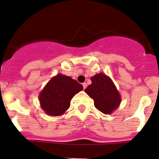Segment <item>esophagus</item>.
<instances>
[{"instance_id": "34e87169", "label": "esophagus", "mask_w": 159, "mask_h": 159, "mask_svg": "<svg viewBox=\"0 0 159 159\" xmlns=\"http://www.w3.org/2000/svg\"><path fill=\"white\" fill-rule=\"evenodd\" d=\"M83 88H84V89H85V88H87V84H86V83H84V84H83Z\"/></svg>"}]
</instances>
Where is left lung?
I'll return each mask as SVG.
<instances>
[{"instance_id": "1", "label": "left lung", "mask_w": 159, "mask_h": 159, "mask_svg": "<svg viewBox=\"0 0 159 159\" xmlns=\"http://www.w3.org/2000/svg\"><path fill=\"white\" fill-rule=\"evenodd\" d=\"M92 84L84 90L94 99L95 107L102 113L109 115L117 109L121 98L113 81L103 73H99L91 78Z\"/></svg>"}]
</instances>
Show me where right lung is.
<instances>
[{
	"label": "right lung",
	"instance_id": "right-lung-1",
	"mask_svg": "<svg viewBox=\"0 0 159 159\" xmlns=\"http://www.w3.org/2000/svg\"><path fill=\"white\" fill-rule=\"evenodd\" d=\"M83 89L76 80L59 74L50 80L39 95L40 107L48 116H61L69 108L73 96Z\"/></svg>",
	"mask_w": 159,
	"mask_h": 159
}]
</instances>
